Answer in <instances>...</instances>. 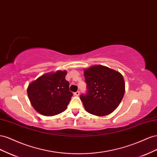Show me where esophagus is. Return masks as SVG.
<instances>
[{
  "instance_id": "esophagus-1",
  "label": "esophagus",
  "mask_w": 157,
  "mask_h": 157,
  "mask_svg": "<svg viewBox=\"0 0 157 157\" xmlns=\"http://www.w3.org/2000/svg\"><path fill=\"white\" fill-rule=\"evenodd\" d=\"M74 94V95H75V96H79V91H76V92H75Z\"/></svg>"
}]
</instances>
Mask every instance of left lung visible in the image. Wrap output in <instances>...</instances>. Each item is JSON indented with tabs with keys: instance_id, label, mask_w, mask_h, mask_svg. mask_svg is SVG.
I'll list each match as a JSON object with an SVG mask.
<instances>
[{
	"instance_id": "left-lung-1",
	"label": "left lung",
	"mask_w": 157,
	"mask_h": 157,
	"mask_svg": "<svg viewBox=\"0 0 157 157\" xmlns=\"http://www.w3.org/2000/svg\"><path fill=\"white\" fill-rule=\"evenodd\" d=\"M86 94L79 96L85 109L91 114L108 115L117 108L125 93L122 75L108 67L96 65L84 70Z\"/></svg>"
}]
</instances>
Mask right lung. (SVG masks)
Segmentation results:
<instances>
[{
  "mask_svg": "<svg viewBox=\"0 0 157 157\" xmlns=\"http://www.w3.org/2000/svg\"><path fill=\"white\" fill-rule=\"evenodd\" d=\"M66 74V71H57L44 74L29 85V99L39 113L54 116L67 109L73 93L65 79Z\"/></svg>",
  "mask_w": 157,
  "mask_h": 157,
  "instance_id": "obj_1",
  "label": "right lung"
}]
</instances>
